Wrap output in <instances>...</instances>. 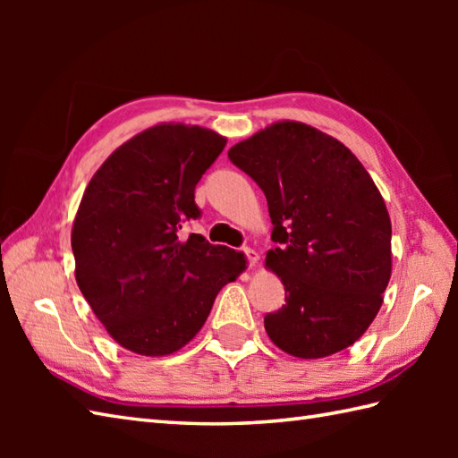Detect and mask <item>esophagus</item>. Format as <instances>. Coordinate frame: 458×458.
<instances>
[{
  "instance_id": "obj_1",
  "label": "esophagus",
  "mask_w": 458,
  "mask_h": 458,
  "mask_svg": "<svg viewBox=\"0 0 458 458\" xmlns=\"http://www.w3.org/2000/svg\"><path fill=\"white\" fill-rule=\"evenodd\" d=\"M242 251H244V256H246V261H248V266H250V267L258 264L259 256H258V251H256V250H251V248H244V250H242Z\"/></svg>"
}]
</instances>
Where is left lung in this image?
Here are the masks:
<instances>
[{
  "label": "left lung",
  "instance_id": "1",
  "mask_svg": "<svg viewBox=\"0 0 458 458\" xmlns=\"http://www.w3.org/2000/svg\"><path fill=\"white\" fill-rule=\"evenodd\" d=\"M228 159L264 191L277 248L266 266L285 305L264 317L297 358H325L366 333L392 276V222L356 155L330 135L279 122L236 143Z\"/></svg>",
  "mask_w": 458,
  "mask_h": 458
}]
</instances>
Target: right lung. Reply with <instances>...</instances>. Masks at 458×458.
<instances>
[{"label":"right lung","instance_id":"1","mask_svg":"<svg viewBox=\"0 0 458 458\" xmlns=\"http://www.w3.org/2000/svg\"><path fill=\"white\" fill-rule=\"evenodd\" d=\"M226 140L161 123L115 149L84 191L72 226L76 284L110 336L141 356L177 352L202 328L246 259L200 234L197 182Z\"/></svg>","mask_w":458,"mask_h":458}]
</instances>
